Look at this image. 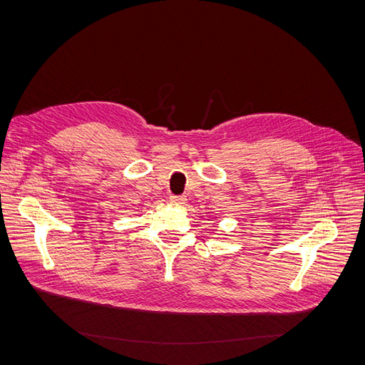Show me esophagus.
Masks as SVG:
<instances>
[{
    "label": "esophagus",
    "mask_w": 365,
    "mask_h": 365,
    "mask_svg": "<svg viewBox=\"0 0 365 365\" xmlns=\"http://www.w3.org/2000/svg\"><path fill=\"white\" fill-rule=\"evenodd\" d=\"M186 198L183 195H170V202L173 204H183Z\"/></svg>",
    "instance_id": "esophagus-1"
}]
</instances>
